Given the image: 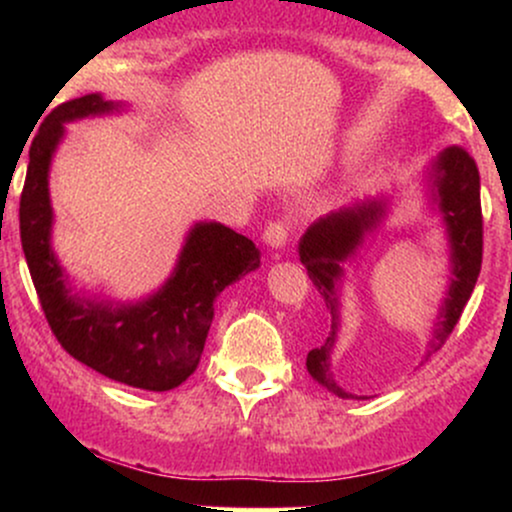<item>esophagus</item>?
Segmentation results:
<instances>
[{
	"label": "esophagus",
	"instance_id": "esophagus-1",
	"mask_svg": "<svg viewBox=\"0 0 512 512\" xmlns=\"http://www.w3.org/2000/svg\"><path fill=\"white\" fill-rule=\"evenodd\" d=\"M264 243L269 248H284L286 238H289V226L284 221H272L267 228H264Z\"/></svg>",
	"mask_w": 512,
	"mask_h": 512
}]
</instances>
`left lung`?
I'll list each match as a JSON object with an SVG mask.
<instances>
[{"instance_id": "8db88e82", "label": "left lung", "mask_w": 512, "mask_h": 512, "mask_svg": "<svg viewBox=\"0 0 512 512\" xmlns=\"http://www.w3.org/2000/svg\"><path fill=\"white\" fill-rule=\"evenodd\" d=\"M433 185H436L440 211H443L452 245V284L431 339H428V356L436 354L440 346L448 342L452 330L460 322L464 305H467L479 279L481 255H484V219H481L477 161L462 146H450L433 163ZM383 214V202L356 204V207L337 211V214L313 223L298 243L301 262L308 269L310 281L320 291L332 317L330 337L325 339V344L310 351L305 366L317 383L342 399L358 397L349 395L334 383L330 370V354L339 327L337 281L342 279L339 264L354 255L363 236L370 228H375Z\"/></svg>"}]
</instances>
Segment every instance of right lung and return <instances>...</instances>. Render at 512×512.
Wrapping results in <instances>:
<instances>
[{
  "mask_svg": "<svg viewBox=\"0 0 512 512\" xmlns=\"http://www.w3.org/2000/svg\"><path fill=\"white\" fill-rule=\"evenodd\" d=\"M113 108V103L91 93L57 105L45 117L28 151L19 204L21 245L40 308L62 349L105 378L163 392L195 373L216 296L260 267V252L250 238L221 223H197L182 248L175 274L149 301L113 308L69 296L60 264L50 250V158L62 139L64 122Z\"/></svg>",
  "mask_w": 512,
  "mask_h": 512,
  "instance_id": "1",
  "label": "right lung"
}]
</instances>
